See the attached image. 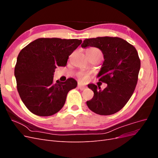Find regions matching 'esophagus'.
Instances as JSON below:
<instances>
[{"label":"esophagus","mask_w":158,"mask_h":158,"mask_svg":"<svg viewBox=\"0 0 158 158\" xmlns=\"http://www.w3.org/2000/svg\"><path fill=\"white\" fill-rule=\"evenodd\" d=\"M78 88L81 89V90H84V89H85V86H84V85H82V84H78Z\"/></svg>","instance_id":"obj_1"}]
</instances>
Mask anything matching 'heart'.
I'll return each instance as SVG.
<instances>
[{
  "label": "heart",
  "mask_w": 158,
  "mask_h": 158,
  "mask_svg": "<svg viewBox=\"0 0 158 158\" xmlns=\"http://www.w3.org/2000/svg\"><path fill=\"white\" fill-rule=\"evenodd\" d=\"M86 52H92V53H98V54H100L102 55V51H100L99 49H97V48H94V47H91V48H89ZM79 78L80 79L82 80V81H86L88 78H89V76L86 74H83V73H81L79 74Z\"/></svg>",
  "instance_id": "1"
}]
</instances>
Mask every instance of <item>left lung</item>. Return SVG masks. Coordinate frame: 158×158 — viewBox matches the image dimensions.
<instances>
[{"label": "left lung", "instance_id": "8db88e82", "mask_svg": "<svg viewBox=\"0 0 158 158\" xmlns=\"http://www.w3.org/2000/svg\"><path fill=\"white\" fill-rule=\"evenodd\" d=\"M81 46L102 51L104 61L97 77L107 84L104 89L94 84L88 85L94 93L93 98L86 102L88 108L101 115L120 111L130 99L138 82L140 60L135 47L116 37L85 39Z\"/></svg>", "mask_w": 158, "mask_h": 158}]
</instances>
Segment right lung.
<instances>
[{
    "mask_svg": "<svg viewBox=\"0 0 158 158\" xmlns=\"http://www.w3.org/2000/svg\"><path fill=\"white\" fill-rule=\"evenodd\" d=\"M82 41L60 38H40L19 53L14 69L17 89L26 107L38 116H51L59 112L70 90L77 82L53 81L55 70L65 66L69 56Z\"/></svg>",
    "mask_w": 158,
    "mask_h": 158,
    "instance_id": "1",
    "label": "right lung"
}]
</instances>
